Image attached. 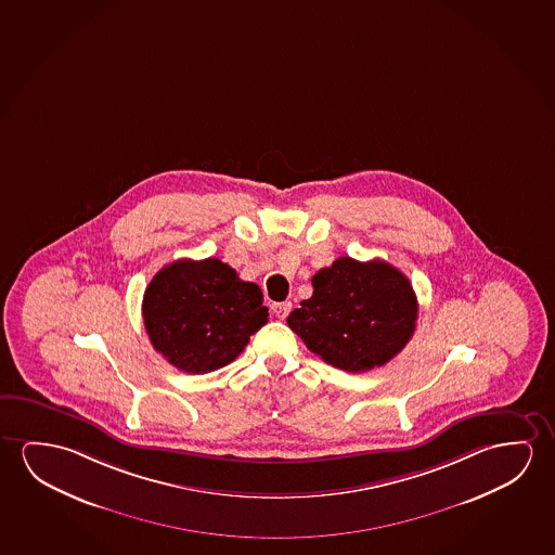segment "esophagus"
<instances>
[{"label": "esophagus", "mask_w": 555, "mask_h": 555, "mask_svg": "<svg viewBox=\"0 0 555 555\" xmlns=\"http://www.w3.org/2000/svg\"><path fill=\"white\" fill-rule=\"evenodd\" d=\"M271 309H273L274 315L279 317V319H286L288 313H291L292 304L291 301H279V304H273Z\"/></svg>", "instance_id": "obj_1"}]
</instances>
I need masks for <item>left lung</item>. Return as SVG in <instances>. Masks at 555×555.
<instances>
[{"label":"left lung","instance_id":"left-lung-1","mask_svg":"<svg viewBox=\"0 0 555 555\" xmlns=\"http://www.w3.org/2000/svg\"><path fill=\"white\" fill-rule=\"evenodd\" d=\"M313 296L286 323L333 367L363 373L396 358L415 333L417 298L386 261L340 257L311 279Z\"/></svg>","mask_w":555,"mask_h":555}]
</instances>
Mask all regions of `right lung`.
Wrapping results in <instances>:
<instances>
[{
    "mask_svg": "<svg viewBox=\"0 0 555 555\" xmlns=\"http://www.w3.org/2000/svg\"><path fill=\"white\" fill-rule=\"evenodd\" d=\"M145 331L171 365L204 375L229 365L269 319L263 292L217 257L165 264L142 301Z\"/></svg>",
    "mask_w": 555,
    "mask_h": 555,
    "instance_id": "obj_1",
    "label": "right lung"
}]
</instances>
